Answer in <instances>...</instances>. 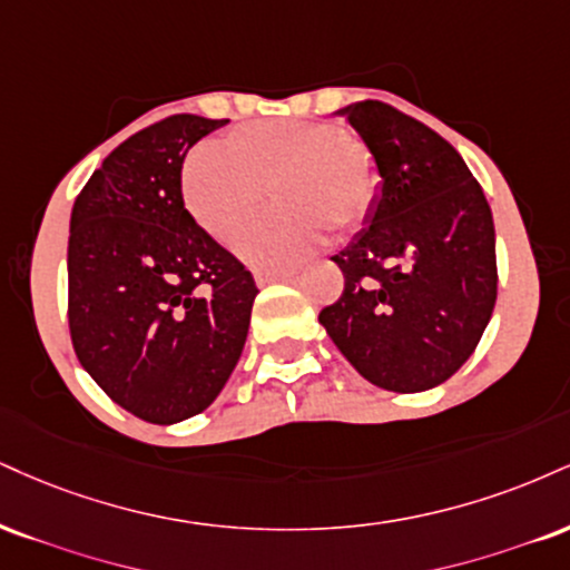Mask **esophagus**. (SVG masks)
Instances as JSON below:
<instances>
[{
    "instance_id": "esophagus-1",
    "label": "esophagus",
    "mask_w": 570,
    "mask_h": 570,
    "mask_svg": "<svg viewBox=\"0 0 570 570\" xmlns=\"http://www.w3.org/2000/svg\"><path fill=\"white\" fill-rule=\"evenodd\" d=\"M294 271H257L255 281L257 286H267V284H276V281H292Z\"/></svg>"
}]
</instances>
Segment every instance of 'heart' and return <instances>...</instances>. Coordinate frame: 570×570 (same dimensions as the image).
<instances>
[{
    "label": "heart",
    "mask_w": 570,
    "mask_h": 570,
    "mask_svg": "<svg viewBox=\"0 0 570 570\" xmlns=\"http://www.w3.org/2000/svg\"><path fill=\"white\" fill-rule=\"evenodd\" d=\"M380 173L355 135L326 121H255L228 135L223 148L204 146L183 164L180 194L196 225L230 244L271 190L276 212L236 244L252 267L276 271L311 257L326 228H358L374 207Z\"/></svg>",
    "instance_id": "heart-1"
}]
</instances>
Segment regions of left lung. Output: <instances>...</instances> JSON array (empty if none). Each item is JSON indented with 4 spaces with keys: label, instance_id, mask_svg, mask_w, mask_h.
Segmentation results:
<instances>
[{
    "label": "left lung",
    "instance_id": "1",
    "mask_svg": "<svg viewBox=\"0 0 570 570\" xmlns=\"http://www.w3.org/2000/svg\"><path fill=\"white\" fill-rule=\"evenodd\" d=\"M372 150L380 194L332 259L345 292L318 321L363 380L420 393L470 358L497 303L491 207L462 156L380 100L342 108Z\"/></svg>",
    "mask_w": 570,
    "mask_h": 570
}]
</instances>
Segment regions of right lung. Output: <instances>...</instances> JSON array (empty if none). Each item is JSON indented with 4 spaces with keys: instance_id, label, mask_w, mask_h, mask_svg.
Returning <instances> with one entry per match:
<instances>
[{
    "instance_id": "right-lung-1",
    "label": "right lung",
    "mask_w": 570,
    "mask_h": 570,
    "mask_svg": "<svg viewBox=\"0 0 570 570\" xmlns=\"http://www.w3.org/2000/svg\"><path fill=\"white\" fill-rule=\"evenodd\" d=\"M228 119L177 114L121 142L73 202L68 326L129 414L175 424L225 387L249 332L252 273L188 215L183 159Z\"/></svg>"
}]
</instances>
